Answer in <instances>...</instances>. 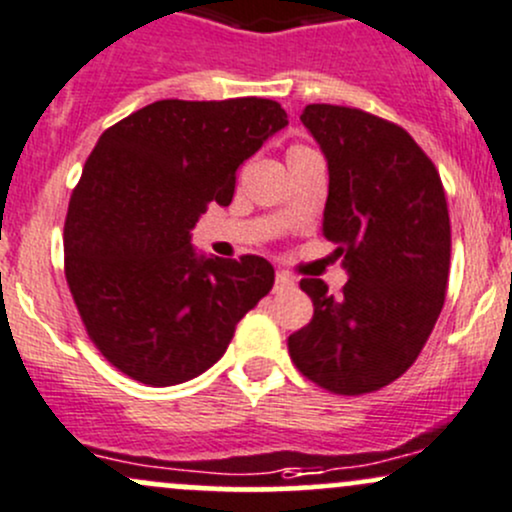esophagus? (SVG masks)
Masks as SVG:
<instances>
[{"label": "esophagus", "instance_id": "1", "mask_svg": "<svg viewBox=\"0 0 512 512\" xmlns=\"http://www.w3.org/2000/svg\"><path fill=\"white\" fill-rule=\"evenodd\" d=\"M292 287H294V277H292V274L279 270L277 272V292H279V289H292Z\"/></svg>", "mask_w": 512, "mask_h": 512}]
</instances>
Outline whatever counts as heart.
Masks as SVG:
<instances>
[{"label": "heart", "mask_w": 512, "mask_h": 512, "mask_svg": "<svg viewBox=\"0 0 512 512\" xmlns=\"http://www.w3.org/2000/svg\"><path fill=\"white\" fill-rule=\"evenodd\" d=\"M294 149H304V147H294Z\"/></svg>", "instance_id": "b5f03b06"}]
</instances>
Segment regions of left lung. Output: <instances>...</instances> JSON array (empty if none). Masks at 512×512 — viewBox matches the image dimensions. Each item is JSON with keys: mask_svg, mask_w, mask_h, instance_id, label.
I'll use <instances>...</instances> for the list:
<instances>
[{"mask_svg": "<svg viewBox=\"0 0 512 512\" xmlns=\"http://www.w3.org/2000/svg\"><path fill=\"white\" fill-rule=\"evenodd\" d=\"M301 122L326 157L321 230L348 282L333 297L321 279H301L314 319L289 336V355L316 385L363 395L410 368L441 314L451 257L444 186L392 122L341 105H306Z\"/></svg>", "mask_w": 512, "mask_h": 512, "instance_id": "1", "label": "left lung"}]
</instances>
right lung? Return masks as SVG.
<instances>
[{"mask_svg": "<svg viewBox=\"0 0 512 512\" xmlns=\"http://www.w3.org/2000/svg\"><path fill=\"white\" fill-rule=\"evenodd\" d=\"M289 125L279 102L159 100L105 129L68 206L66 279L85 331L117 370L179 385L223 358L235 326L274 284L265 257L196 252L208 203Z\"/></svg>", "mask_w": 512, "mask_h": 512, "instance_id": "1", "label": "right lung"}]
</instances>
